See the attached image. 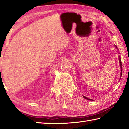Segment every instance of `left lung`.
Masks as SVG:
<instances>
[{
	"label": "left lung",
	"instance_id": "obj_1",
	"mask_svg": "<svg viewBox=\"0 0 129 129\" xmlns=\"http://www.w3.org/2000/svg\"><path fill=\"white\" fill-rule=\"evenodd\" d=\"M115 47L116 49H117L118 50V48H117V46H116L115 45ZM118 60H119L120 66V68H121V73H120V79H121V75H122V62H121V57H120V56H118ZM83 97H84V98H85V99H86V100H90V101H93V100L90 99V98H87V97H85V96H83Z\"/></svg>",
	"mask_w": 129,
	"mask_h": 129
}]
</instances>
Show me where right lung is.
Returning <instances> with one entry per match:
<instances>
[{
    "mask_svg": "<svg viewBox=\"0 0 129 129\" xmlns=\"http://www.w3.org/2000/svg\"><path fill=\"white\" fill-rule=\"evenodd\" d=\"M0 70H1V69H0Z\"/></svg>",
    "mask_w": 129,
    "mask_h": 129,
    "instance_id": "add662e5",
    "label": "right lung"
}]
</instances>
